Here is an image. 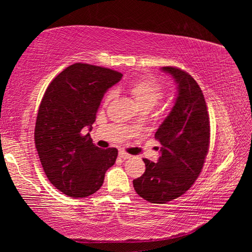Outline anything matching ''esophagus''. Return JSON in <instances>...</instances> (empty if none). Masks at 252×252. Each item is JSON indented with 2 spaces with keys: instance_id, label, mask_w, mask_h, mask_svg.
I'll list each match as a JSON object with an SVG mask.
<instances>
[{
  "instance_id": "esophagus-1",
  "label": "esophagus",
  "mask_w": 252,
  "mask_h": 252,
  "mask_svg": "<svg viewBox=\"0 0 252 252\" xmlns=\"http://www.w3.org/2000/svg\"><path fill=\"white\" fill-rule=\"evenodd\" d=\"M119 157L121 158V159L126 160V159H129V158H131V155H129V153H126V151H119Z\"/></svg>"
}]
</instances>
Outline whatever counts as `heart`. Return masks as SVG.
I'll list each match as a JSON object with an SVG mask.
<instances>
[{
  "label": "heart",
  "instance_id": "1",
  "mask_svg": "<svg viewBox=\"0 0 252 252\" xmlns=\"http://www.w3.org/2000/svg\"><path fill=\"white\" fill-rule=\"evenodd\" d=\"M127 91H129L135 101L142 109H152L156 106L159 101L163 97V87L152 78H138L132 80L126 85ZM114 96V91H109L105 95V102L112 100Z\"/></svg>",
  "mask_w": 252,
  "mask_h": 252
}]
</instances>
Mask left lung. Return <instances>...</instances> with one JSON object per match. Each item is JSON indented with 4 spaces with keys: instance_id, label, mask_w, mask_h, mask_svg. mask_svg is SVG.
Instances as JSON below:
<instances>
[{
    "instance_id": "left-lung-1",
    "label": "left lung",
    "mask_w": 252,
    "mask_h": 252,
    "mask_svg": "<svg viewBox=\"0 0 252 252\" xmlns=\"http://www.w3.org/2000/svg\"><path fill=\"white\" fill-rule=\"evenodd\" d=\"M161 70L176 81V102L155 134L161 144L159 160L143 159L146 171L133 180L136 193L151 203L171 201L190 189L203 168L210 143V121L199 84L178 67Z\"/></svg>"
}]
</instances>
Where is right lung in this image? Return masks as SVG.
I'll return each instance as SVG.
<instances>
[{
  "label": "right lung",
  "mask_w": 252,
  "mask_h": 252,
  "mask_svg": "<svg viewBox=\"0 0 252 252\" xmlns=\"http://www.w3.org/2000/svg\"><path fill=\"white\" fill-rule=\"evenodd\" d=\"M121 78L114 70L74 63L44 93L34 131L36 151L49 181L69 197L96 192L117 160L116 148L102 150L81 132L91 130L104 93Z\"/></svg>",
  "instance_id": "right-lung-1"
}]
</instances>
